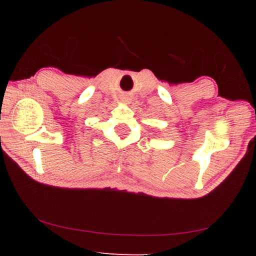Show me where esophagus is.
<instances>
[{"mask_svg":"<svg viewBox=\"0 0 256 256\" xmlns=\"http://www.w3.org/2000/svg\"><path fill=\"white\" fill-rule=\"evenodd\" d=\"M122 102L125 104H130V98L128 97H123L122 98Z\"/></svg>","mask_w":256,"mask_h":256,"instance_id":"obj_1","label":"esophagus"}]
</instances>
